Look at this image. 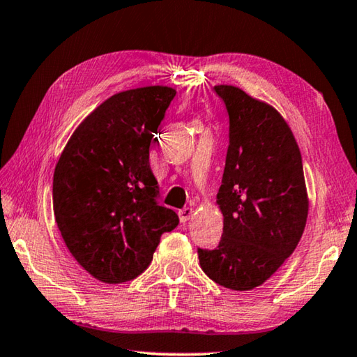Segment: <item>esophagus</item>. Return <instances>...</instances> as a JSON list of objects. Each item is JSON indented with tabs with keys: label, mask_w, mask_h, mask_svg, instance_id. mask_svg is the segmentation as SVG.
I'll return each mask as SVG.
<instances>
[{
	"label": "esophagus",
	"mask_w": 357,
	"mask_h": 357,
	"mask_svg": "<svg viewBox=\"0 0 357 357\" xmlns=\"http://www.w3.org/2000/svg\"><path fill=\"white\" fill-rule=\"evenodd\" d=\"M193 213H195V209H193V208H184V209H181L179 213H178L179 220H181V222H187V220H189L190 217L193 215Z\"/></svg>",
	"instance_id": "esophagus-1"
}]
</instances>
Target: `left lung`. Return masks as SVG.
Returning <instances> with one entry per match:
<instances>
[{
	"label": "left lung",
	"mask_w": 357,
	"mask_h": 357,
	"mask_svg": "<svg viewBox=\"0 0 357 357\" xmlns=\"http://www.w3.org/2000/svg\"><path fill=\"white\" fill-rule=\"evenodd\" d=\"M229 116V144L217 204L223 233L214 250L198 249L211 280L250 291L294 252L309 215L298 143L273 105L233 84H215Z\"/></svg>",
	"instance_id": "left-lung-1"
}]
</instances>
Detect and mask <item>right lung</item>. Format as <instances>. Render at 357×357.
Instances as JSON below:
<instances>
[{
	"instance_id": "1",
	"label": "right lung",
	"mask_w": 357,
	"mask_h": 357,
	"mask_svg": "<svg viewBox=\"0 0 357 357\" xmlns=\"http://www.w3.org/2000/svg\"><path fill=\"white\" fill-rule=\"evenodd\" d=\"M176 91L143 86L113 94L84 118L53 173V213L77 263L104 283L142 274L160 236L178 225L155 203L149 144Z\"/></svg>"
}]
</instances>
